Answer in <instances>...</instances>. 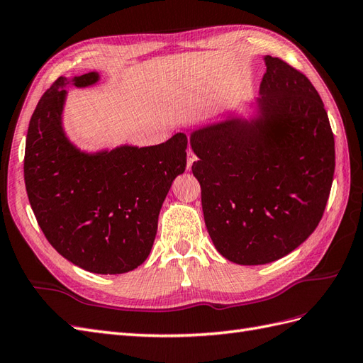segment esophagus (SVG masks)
<instances>
[{
  "label": "esophagus",
  "instance_id": "34e87169",
  "mask_svg": "<svg viewBox=\"0 0 363 363\" xmlns=\"http://www.w3.org/2000/svg\"><path fill=\"white\" fill-rule=\"evenodd\" d=\"M196 161H198L196 155H194L191 150H189V152H187V170H190L193 162H196Z\"/></svg>",
  "mask_w": 363,
  "mask_h": 363
}]
</instances>
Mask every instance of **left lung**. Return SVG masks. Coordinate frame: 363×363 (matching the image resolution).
Masks as SVG:
<instances>
[{"instance_id": "obj_1", "label": "left lung", "mask_w": 363, "mask_h": 363, "mask_svg": "<svg viewBox=\"0 0 363 363\" xmlns=\"http://www.w3.org/2000/svg\"><path fill=\"white\" fill-rule=\"evenodd\" d=\"M264 60L259 116H230L190 135L208 235L222 256L240 265L277 261L313 233L336 165L318 90L281 58Z\"/></svg>"}]
</instances>
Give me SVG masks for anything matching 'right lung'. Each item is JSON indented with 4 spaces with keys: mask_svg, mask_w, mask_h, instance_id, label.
<instances>
[{
    "mask_svg": "<svg viewBox=\"0 0 363 363\" xmlns=\"http://www.w3.org/2000/svg\"><path fill=\"white\" fill-rule=\"evenodd\" d=\"M98 79L96 72L60 77L45 90L27 130L24 182L38 225L62 257L90 273L121 274L150 255L162 202L187 165L189 139L176 133L150 147L81 152L62 128L64 87Z\"/></svg>",
    "mask_w": 363,
    "mask_h": 363,
    "instance_id": "obj_1",
    "label": "right lung"
}]
</instances>
